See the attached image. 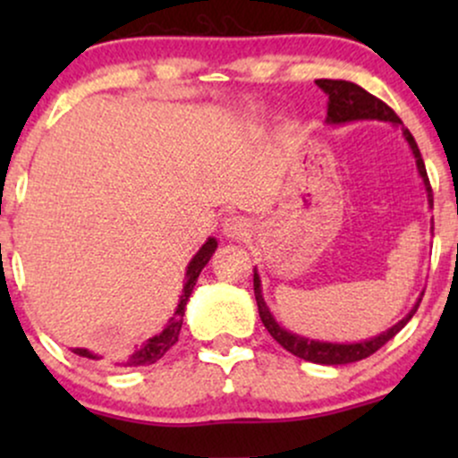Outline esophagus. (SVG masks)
I'll return each instance as SVG.
<instances>
[{"label":"esophagus","mask_w":458,"mask_h":458,"mask_svg":"<svg viewBox=\"0 0 458 458\" xmlns=\"http://www.w3.org/2000/svg\"><path fill=\"white\" fill-rule=\"evenodd\" d=\"M222 233L228 236V239H245V236L250 234V224H247L243 217H239V215H233V217L224 219Z\"/></svg>","instance_id":"esophagus-1"}]
</instances>
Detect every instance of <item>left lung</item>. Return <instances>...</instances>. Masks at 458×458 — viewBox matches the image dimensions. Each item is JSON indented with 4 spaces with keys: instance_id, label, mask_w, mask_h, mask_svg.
<instances>
[{
    "instance_id": "obj_1",
    "label": "left lung",
    "mask_w": 458,
    "mask_h": 458,
    "mask_svg": "<svg viewBox=\"0 0 458 458\" xmlns=\"http://www.w3.org/2000/svg\"><path fill=\"white\" fill-rule=\"evenodd\" d=\"M317 86L329 97L327 101V124H344V123H353V120H383V123H392V124H403L401 118L394 114L392 107H387L381 98L372 97L370 92H366L364 88H360L357 83L351 81H343V79H317ZM403 135L407 140L409 148H411L413 157H415V165H418L420 176H422L424 187H427L428 193V204H433V189H430L428 176H427V167H424L422 155H420L418 144H415L413 135L409 133V129L403 127ZM254 295H256V303H259V314L262 325H265L267 331L273 335V340H277L288 353L301 357L306 361H314V364H325V366H340V364H351V361H360L370 357L375 351H379L383 344L390 343L394 335L401 331L404 325L411 320V317L418 310L420 301L415 303L411 312L407 314L403 320H398L394 327H390L383 334L375 335V338L364 340V343H351V344H338V343H320V340H310L303 338V335L291 334L288 329H284L273 314L267 308L265 297H262V288H260V276L254 269Z\"/></svg>"
}]
</instances>
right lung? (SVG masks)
<instances>
[{
    "label": "right lung",
    "instance_id": "1",
    "mask_svg": "<svg viewBox=\"0 0 458 458\" xmlns=\"http://www.w3.org/2000/svg\"><path fill=\"white\" fill-rule=\"evenodd\" d=\"M215 250H217V241H215L213 236H208L207 243L199 247L198 254L193 256L191 262L187 265L181 301H178V306L174 310V314H172V318L167 320L165 329H163L161 334L152 335V338L146 340V343L141 344L140 349L129 357V360H124L120 366H148V364H155V361H159L161 357L165 355L167 351H170L172 346L178 343V334H181V327H182V317H185V306L189 301V295H191L193 286H196L199 271H202L204 267H207V262L211 260ZM72 353L88 357V360H101V357H98L97 353H92V351H88V349H75Z\"/></svg>",
    "mask_w": 458,
    "mask_h": 458
}]
</instances>
